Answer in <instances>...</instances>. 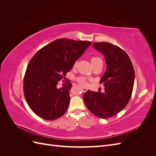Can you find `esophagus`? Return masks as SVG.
<instances>
[{
	"instance_id": "1",
	"label": "esophagus",
	"mask_w": 156,
	"mask_h": 156,
	"mask_svg": "<svg viewBox=\"0 0 156 156\" xmlns=\"http://www.w3.org/2000/svg\"><path fill=\"white\" fill-rule=\"evenodd\" d=\"M81 89H82V91H83V92H86L87 91V88L83 87V88H81Z\"/></svg>"
}]
</instances>
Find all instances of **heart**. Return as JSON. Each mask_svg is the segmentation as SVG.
Masks as SVG:
<instances>
[{"mask_svg":"<svg viewBox=\"0 0 156 156\" xmlns=\"http://www.w3.org/2000/svg\"><path fill=\"white\" fill-rule=\"evenodd\" d=\"M99 60H101V58L100 57H98V56H92V57L91 58V63L93 64L94 62H96V61ZM76 63L74 64V66H76ZM77 81L79 83L81 84V85L83 86H85L87 84V79L85 77H78L77 79Z\"/></svg>","mask_w":156,"mask_h":156,"instance_id":"heart-1","label":"heart"}]
</instances>
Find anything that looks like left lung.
I'll use <instances>...</instances> for the list:
<instances>
[{"instance_id":"obj_1","label":"left lung","mask_w":156,"mask_h":156,"mask_svg":"<svg viewBox=\"0 0 156 156\" xmlns=\"http://www.w3.org/2000/svg\"><path fill=\"white\" fill-rule=\"evenodd\" d=\"M93 47L104 55L107 69L100 83L105 92L88 90L83 100L92 114L106 119L115 116L128 103L135 81V71L126 52L108 42H95Z\"/></svg>"}]
</instances>
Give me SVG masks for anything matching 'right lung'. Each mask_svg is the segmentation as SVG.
<instances>
[{"instance_id": "obj_1", "label": "right lung", "mask_w": 156, "mask_h": 156, "mask_svg": "<svg viewBox=\"0 0 156 156\" xmlns=\"http://www.w3.org/2000/svg\"><path fill=\"white\" fill-rule=\"evenodd\" d=\"M92 42L59 38L37 51L27 66L23 91L28 105L40 118L53 120L66 112L72 83L56 87Z\"/></svg>"}]
</instances>
